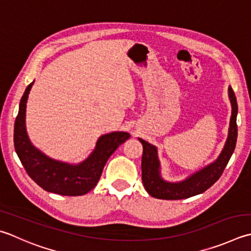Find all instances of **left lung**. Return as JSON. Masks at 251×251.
Wrapping results in <instances>:
<instances>
[{
  "label": "left lung",
  "instance_id": "left-lung-1",
  "mask_svg": "<svg viewBox=\"0 0 251 251\" xmlns=\"http://www.w3.org/2000/svg\"><path fill=\"white\" fill-rule=\"evenodd\" d=\"M228 98L230 104H232V116H230L229 121L228 136L222 152L213 163L196 172L184 180L177 181V183H171V181H166L162 178L156 147L149 144L148 141L138 138L141 142L142 148H144L141 159L142 184L150 196L164 200L186 199L204 193L221 177L230 156L233 154L237 140L236 117L238 106L236 97H235V93L230 87L228 88Z\"/></svg>",
  "mask_w": 251,
  "mask_h": 251
}]
</instances>
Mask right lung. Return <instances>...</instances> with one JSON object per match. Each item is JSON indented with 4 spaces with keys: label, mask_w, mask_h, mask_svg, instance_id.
Returning <instances> with one entry per match:
<instances>
[{
    "label": "right lung",
    "mask_w": 251,
    "mask_h": 251,
    "mask_svg": "<svg viewBox=\"0 0 251 251\" xmlns=\"http://www.w3.org/2000/svg\"><path fill=\"white\" fill-rule=\"evenodd\" d=\"M33 81L28 85L19 103L14 126V146L30 178L49 193L62 196H82L96 187L103 168L117 147L129 139L125 131H113L101 136L96 148L79 164H70L49 158L34 147L26 130V103Z\"/></svg>",
    "instance_id": "obj_1"
}]
</instances>
